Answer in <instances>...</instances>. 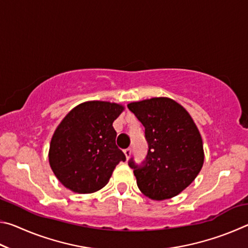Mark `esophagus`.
Listing matches in <instances>:
<instances>
[{"label": "esophagus", "instance_id": "esophagus-1", "mask_svg": "<svg viewBox=\"0 0 248 248\" xmlns=\"http://www.w3.org/2000/svg\"><path fill=\"white\" fill-rule=\"evenodd\" d=\"M124 155H125V157H127V159H129V157L131 156V149H130V148L125 149V150L124 151Z\"/></svg>", "mask_w": 248, "mask_h": 248}]
</instances>
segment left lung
Instances as JSON below:
<instances>
[{"label":"left lung","instance_id":"left-lung-1","mask_svg":"<svg viewBox=\"0 0 248 248\" xmlns=\"http://www.w3.org/2000/svg\"><path fill=\"white\" fill-rule=\"evenodd\" d=\"M145 128L149 151L142 165L129 161L137 184L152 200L173 198L194 182L202 169L200 132L182 105L167 97L128 104Z\"/></svg>","mask_w":248,"mask_h":248}]
</instances>
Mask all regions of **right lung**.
<instances>
[{"label": "right lung", "instance_id": "right-lung-1", "mask_svg": "<svg viewBox=\"0 0 248 248\" xmlns=\"http://www.w3.org/2000/svg\"><path fill=\"white\" fill-rule=\"evenodd\" d=\"M124 109L116 103L85 102L58 125L50 142L49 163L64 187L78 194L97 191L106 186L115 167L125 161L112 127Z\"/></svg>", "mask_w": 248, "mask_h": 248}]
</instances>
